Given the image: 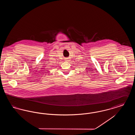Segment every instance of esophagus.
<instances>
[{"mask_svg": "<svg viewBox=\"0 0 135 135\" xmlns=\"http://www.w3.org/2000/svg\"><path fill=\"white\" fill-rule=\"evenodd\" d=\"M65 60H66L65 61H67V62H68V61H70V59H69V58H66V59Z\"/></svg>", "mask_w": 135, "mask_h": 135, "instance_id": "34e87169", "label": "esophagus"}]
</instances>
